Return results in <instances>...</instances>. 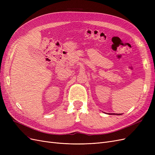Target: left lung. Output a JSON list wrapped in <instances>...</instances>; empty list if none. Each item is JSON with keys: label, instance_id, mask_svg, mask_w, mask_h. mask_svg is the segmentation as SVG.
Returning a JSON list of instances; mask_svg holds the SVG:
<instances>
[{"label": "left lung", "instance_id": "left-lung-1", "mask_svg": "<svg viewBox=\"0 0 155 155\" xmlns=\"http://www.w3.org/2000/svg\"><path fill=\"white\" fill-rule=\"evenodd\" d=\"M120 114H118V115H120Z\"/></svg>", "mask_w": 155, "mask_h": 155}]
</instances>
